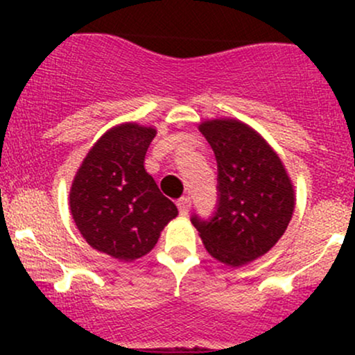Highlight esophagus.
Segmentation results:
<instances>
[{"label":"esophagus","instance_id":"esophagus-1","mask_svg":"<svg viewBox=\"0 0 355 355\" xmlns=\"http://www.w3.org/2000/svg\"><path fill=\"white\" fill-rule=\"evenodd\" d=\"M190 205H191V202H190L189 197H182V198H178V200H177V207H178V211H180V215L189 214Z\"/></svg>","mask_w":355,"mask_h":355}]
</instances>
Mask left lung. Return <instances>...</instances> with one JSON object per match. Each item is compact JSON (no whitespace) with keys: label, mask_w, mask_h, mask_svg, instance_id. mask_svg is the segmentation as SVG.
<instances>
[{"label":"left lung","mask_w":355,"mask_h":355,"mask_svg":"<svg viewBox=\"0 0 355 355\" xmlns=\"http://www.w3.org/2000/svg\"><path fill=\"white\" fill-rule=\"evenodd\" d=\"M215 153L217 210L191 223L207 252L225 266L240 267L267 254L294 214V185L282 160L254 128L232 118L198 126Z\"/></svg>","instance_id":"8db88e82"}]
</instances>
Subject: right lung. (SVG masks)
<instances>
[{
    "mask_svg": "<svg viewBox=\"0 0 355 355\" xmlns=\"http://www.w3.org/2000/svg\"><path fill=\"white\" fill-rule=\"evenodd\" d=\"M155 135L152 126L137 123L108 130L85 157L70 190L80 234L93 248L121 262L148 254L178 215L144 166Z\"/></svg>",
    "mask_w": 355,
    "mask_h": 355,
    "instance_id": "right-lung-1",
    "label": "right lung"
}]
</instances>
